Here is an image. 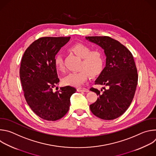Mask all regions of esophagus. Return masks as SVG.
<instances>
[{"label":"esophagus","mask_w":156,"mask_h":156,"mask_svg":"<svg viewBox=\"0 0 156 156\" xmlns=\"http://www.w3.org/2000/svg\"><path fill=\"white\" fill-rule=\"evenodd\" d=\"M77 91H78V92H86V93H87V92L90 91V90H89L88 89L85 88V87H78L77 88Z\"/></svg>","instance_id":"obj_1"}]
</instances>
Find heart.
<instances>
[{"label":"heart","mask_w":156,"mask_h":156,"mask_svg":"<svg viewBox=\"0 0 156 156\" xmlns=\"http://www.w3.org/2000/svg\"><path fill=\"white\" fill-rule=\"evenodd\" d=\"M70 50L81 58L80 71L70 73L63 79L65 85L80 86L88 78L89 75L96 76L101 73L105 66V55L100 50L91 51V47L83 43H76L71 46ZM54 65L56 70L65 72L63 57L57 54L54 57Z\"/></svg>","instance_id":"b5f03b06"}]
</instances>
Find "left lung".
<instances>
[{"mask_svg": "<svg viewBox=\"0 0 156 156\" xmlns=\"http://www.w3.org/2000/svg\"><path fill=\"white\" fill-rule=\"evenodd\" d=\"M86 39L104 50L106 55L105 67L94 84L104 85V90L96 93L97 101L90 105L92 113L103 120H114L121 116L130 105L138 84V73L131 52L118 41L108 36H88Z\"/></svg>", "mask_w": 156, "mask_h": 156, "instance_id": "1", "label": "left lung"}]
</instances>
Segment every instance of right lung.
<instances>
[{
    "instance_id": "obj_1",
    "label": "right lung",
    "mask_w": 156,
    "mask_h": 156,
    "mask_svg": "<svg viewBox=\"0 0 156 156\" xmlns=\"http://www.w3.org/2000/svg\"><path fill=\"white\" fill-rule=\"evenodd\" d=\"M70 37H42L34 41L22 57L20 77L25 99L40 118L55 121L62 118L70 108V97L76 91L72 86L53 92L60 81L54 57Z\"/></svg>"
}]
</instances>
